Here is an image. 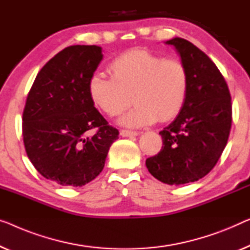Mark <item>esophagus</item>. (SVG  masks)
I'll use <instances>...</instances> for the list:
<instances>
[{
    "label": "esophagus",
    "mask_w": 250,
    "mask_h": 250,
    "mask_svg": "<svg viewBox=\"0 0 250 250\" xmlns=\"http://www.w3.org/2000/svg\"><path fill=\"white\" fill-rule=\"evenodd\" d=\"M120 135L122 137H136L139 135V132L137 131H130V130H121Z\"/></svg>",
    "instance_id": "34e87169"
}]
</instances>
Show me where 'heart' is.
Masks as SVG:
<instances>
[{
  "label": "heart",
  "mask_w": 250,
  "mask_h": 250,
  "mask_svg": "<svg viewBox=\"0 0 250 250\" xmlns=\"http://www.w3.org/2000/svg\"><path fill=\"white\" fill-rule=\"evenodd\" d=\"M111 75L96 73L88 82L94 105L109 117H117L133 101L136 105L120 119L130 128L149 125L176 118L189 91L186 66L145 49L118 56L110 64Z\"/></svg>",
  "instance_id": "obj_1"
}]
</instances>
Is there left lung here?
Masks as SVG:
<instances>
[{
    "mask_svg": "<svg viewBox=\"0 0 250 250\" xmlns=\"http://www.w3.org/2000/svg\"><path fill=\"white\" fill-rule=\"evenodd\" d=\"M189 74V91L176 119L159 132L163 147L146 159L152 176L169 185L199 181L215 166L228 141L231 96L225 77L208 56L183 38L167 40Z\"/></svg>",
    "mask_w": 250,
    "mask_h": 250,
    "instance_id": "8db88e82",
    "label": "left lung"
}]
</instances>
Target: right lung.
Masks as SVG:
<instances>
[{
	"label": "right lung",
	"instance_id": "1",
	"mask_svg": "<svg viewBox=\"0 0 250 250\" xmlns=\"http://www.w3.org/2000/svg\"><path fill=\"white\" fill-rule=\"evenodd\" d=\"M102 58L99 46L67 47L42 67L28 94L22 117L25 151L35 168L59 185L77 188L94 180L118 139V129L88 94Z\"/></svg>",
	"mask_w": 250,
	"mask_h": 250
}]
</instances>
